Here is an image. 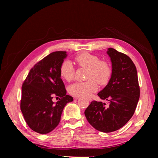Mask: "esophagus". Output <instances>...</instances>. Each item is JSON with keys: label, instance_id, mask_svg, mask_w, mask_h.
Returning a JSON list of instances; mask_svg holds the SVG:
<instances>
[{"label": "esophagus", "instance_id": "esophagus-1", "mask_svg": "<svg viewBox=\"0 0 158 158\" xmlns=\"http://www.w3.org/2000/svg\"><path fill=\"white\" fill-rule=\"evenodd\" d=\"M79 98V97H75V98ZM88 100H89V102H92V98H88Z\"/></svg>", "mask_w": 158, "mask_h": 158}]
</instances>
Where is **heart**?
<instances>
[{"label":"heart","mask_w":158,"mask_h":158,"mask_svg":"<svg viewBox=\"0 0 158 158\" xmlns=\"http://www.w3.org/2000/svg\"><path fill=\"white\" fill-rule=\"evenodd\" d=\"M76 63L79 66L88 69L87 81L75 82L69 88V93L74 96H89L98 89V83L106 85L111 78L112 70L108 62L101 60L99 56L84 52L76 56ZM75 69L70 60L63 61L60 66L61 77L67 82L74 78Z\"/></svg>","instance_id":"b5f03b06"}]
</instances>
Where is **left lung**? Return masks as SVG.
I'll use <instances>...</instances> for the list:
<instances>
[{
  "mask_svg": "<svg viewBox=\"0 0 158 158\" xmlns=\"http://www.w3.org/2000/svg\"><path fill=\"white\" fill-rule=\"evenodd\" d=\"M112 74L107 85L98 94L100 99L93 101L85 110V116L94 128L111 132L122 128L135 113L140 98L136 68L127 55L109 48Z\"/></svg>",
  "mask_w": 158,
  "mask_h": 158,
  "instance_id": "8db88e82",
  "label": "left lung"
}]
</instances>
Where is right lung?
Returning <instances> with one entry per match:
<instances>
[{
    "mask_svg": "<svg viewBox=\"0 0 158 158\" xmlns=\"http://www.w3.org/2000/svg\"><path fill=\"white\" fill-rule=\"evenodd\" d=\"M66 56V51L51 52L34 65L22 84L21 111L27 125L37 133L47 134L55 128L64 107L73 101L66 95L60 74ZM54 97L60 98L56 103L52 102Z\"/></svg>",
    "mask_w": 158,
    "mask_h": 158,
    "instance_id": "add662e5",
    "label": "right lung"
}]
</instances>
